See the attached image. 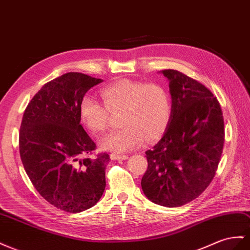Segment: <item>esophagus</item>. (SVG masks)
<instances>
[{
	"label": "esophagus",
	"mask_w": 250,
	"mask_h": 250,
	"mask_svg": "<svg viewBox=\"0 0 250 250\" xmlns=\"http://www.w3.org/2000/svg\"><path fill=\"white\" fill-rule=\"evenodd\" d=\"M110 158L112 160H127L128 156L126 154H117V153H111L110 154Z\"/></svg>",
	"instance_id": "esophagus-1"
}]
</instances>
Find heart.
I'll return each instance as SVG.
<instances>
[{
  "mask_svg": "<svg viewBox=\"0 0 250 250\" xmlns=\"http://www.w3.org/2000/svg\"><path fill=\"white\" fill-rule=\"evenodd\" d=\"M104 105L91 96L81 100L80 118L94 136L108 126L109 113H120L122 126L101 141L104 149L126 152L141 145L143 138L152 140L163 131L171 116L170 94L157 82L119 80L101 90Z\"/></svg>",
  "mask_w": 250,
  "mask_h": 250,
  "instance_id": "1",
  "label": "heart"
}]
</instances>
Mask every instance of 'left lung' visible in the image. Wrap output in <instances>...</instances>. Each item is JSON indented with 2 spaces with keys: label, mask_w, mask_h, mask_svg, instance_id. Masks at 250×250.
<instances>
[{
  "label": "left lung",
  "mask_w": 250,
  "mask_h": 250,
  "mask_svg": "<svg viewBox=\"0 0 250 250\" xmlns=\"http://www.w3.org/2000/svg\"><path fill=\"white\" fill-rule=\"evenodd\" d=\"M172 110L163 137L146 158L142 189L153 203L179 207L211 183L223 151L224 119L218 99L183 72L165 69Z\"/></svg>",
  "instance_id": "obj_1"
}]
</instances>
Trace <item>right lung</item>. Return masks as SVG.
I'll list each match as a JSON object with an SVG mask.
<instances>
[{"mask_svg": "<svg viewBox=\"0 0 250 250\" xmlns=\"http://www.w3.org/2000/svg\"><path fill=\"white\" fill-rule=\"evenodd\" d=\"M101 82L67 72L46 83L23 114L19 147L25 171L47 202L67 212L94 206L105 190L109 154L89 157L97 146L81 125L79 110L85 93Z\"/></svg>", "mask_w": 250, "mask_h": 250, "instance_id": "1", "label": "right lung"}]
</instances>
